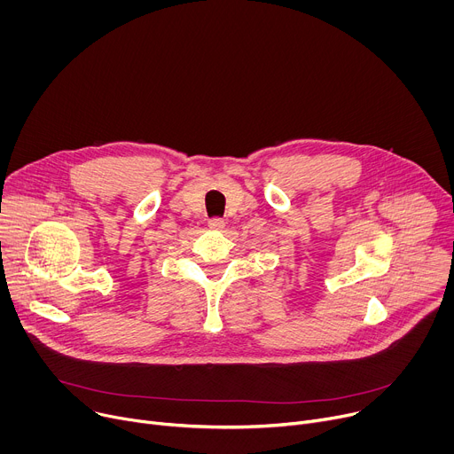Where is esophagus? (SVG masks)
Masks as SVG:
<instances>
[{"label":"esophagus","instance_id":"obj_1","mask_svg":"<svg viewBox=\"0 0 454 454\" xmlns=\"http://www.w3.org/2000/svg\"><path fill=\"white\" fill-rule=\"evenodd\" d=\"M223 226H224V221L219 217H214L208 221V228H212V230H221Z\"/></svg>","mask_w":454,"mask_h":454}]
</instances>
